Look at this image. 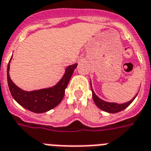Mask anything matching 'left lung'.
Instances as JSON below:
<instances>
[{"label": "left lung", "instance_id": "1", "mask_svg": "<svg viewBox=\"0 0 151 151\" xmlns=\"http://www.w3.org/2000/svg\"><path fill=\"white\" fill-rule=\"evenodd\" d=\"M90 86H91V82H90ZM91 90H92L93 99V101H94V103L96 104V105L100 109L104 111L108 112V113H113V114L117 113V112L122 111H123L124 109H125L130 104L132 103V101H134V99L136 98L137 96V94L132 100H131V101H128L126 103L117 104L114 103V102H107V101H103L102 99L99 98L98 96L95 94V93L93 92L92 86H91Z\"/></svg>", "mask_w": 151, "mask_h": 151}]
</instances>
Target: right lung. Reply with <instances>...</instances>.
Masks as SVG:
<instances>
[{
	"label": "right lung",
	"mask_w": 151,
	"mask_h": 151,
	"mask_svg": "<svg viewBox=\"0 0 151 151\" xmlns=\"http://www.w3.org/2000/svg\"><path fill=\"white\" fill-rule=\"evenodd\" d=\"M11 58L7 68V79L11 94L17 103L22 107L34 113H44L53 109L61 103L65 95L68 83L69 82L77 64L68 65L61 80L52 87L41 90L26 91L20 89L11 79L9 76Z\"/></svg>",
	"instance_id": "obj_1"
}]
</instances>
